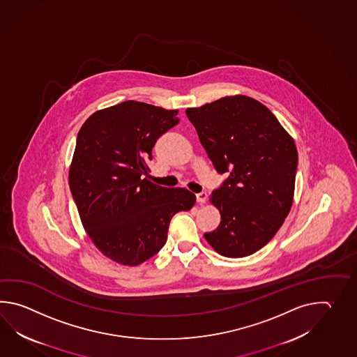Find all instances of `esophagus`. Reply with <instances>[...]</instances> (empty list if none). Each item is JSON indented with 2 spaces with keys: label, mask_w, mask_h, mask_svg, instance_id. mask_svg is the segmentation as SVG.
Wrapping results in <instances>:
<instances>
[{
  "label": "esophagus",
  "mask_w": 357,
  "mask_h": 357,
  "mask_svg": "<svg viewBox=\"0 0 357 357\" xmlns=\"http://www.w3.org/2000/svg\"><path fill=\"white\" fill-rule=\"evenodd\" d=\"M206 197H208V194L204 192V191L199 192V194H197V203H199V204H204L205 202H206Z\"/></svg>",
  "instance_id": "34e87169"
}]
</instances>
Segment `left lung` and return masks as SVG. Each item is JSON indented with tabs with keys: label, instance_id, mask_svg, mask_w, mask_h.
Instances as JSON below:
<instances>
[{
	"label": "left lung",
	"instance_id": "obj_1",
	"mask_svg": "<svg viewBox=\"0 0 357 357\" xmlns=\"http://www.w3.org/2000/svg\"><path fill=\"white\" fill-rule=\"evenodd\" d=\"M186 114L217 172L227 175L211 195L220 226L205 240L223 257L251 255L289 215L298 160L295 142L264 105L246 96L188 108Z\"/></svg>",
	"mask_w": 357,
	"mask_h": 357
}]
</instances>
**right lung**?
<instances>
[{
	"mask_svg": "<svg viewBox=\"0 0 357 357\" xmlns=\"http://www.w3.org/2000/svg\"><path fill=\"white\" fill-rule=\"evenodd\" d=\"M178 121L176 109L126 100L94 112L76 137L68 183L77 212L98 250L122 266L155 255L172 217L195 204L189 190L149 181L153 146Z\"/></svg>",
	"mask_w": 357,
	"mask_h": 357,
	"instance_id": "obj_1",
	"label": "right lung"
}]
</instances>
